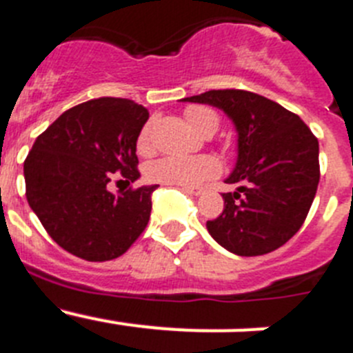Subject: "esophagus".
<instances>
[{
    "instance_id": "1",
    "label": "esophagus",
    "mask_w": 353,
    "mask_h": 353,
    "mask_svg": "<svg viewBox=\"0 0 353 353\" xmlns=\"http://www.w3.org/2000/svg\"><path fill=\"white\" fill-rule=\"evenodd\" d=\"M185 192H189V194H192V196H199V194H203V189H196V187H185Z\"/></svg>"
}]
</instances>
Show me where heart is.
Returning a JSON list of instances; mask_svg holds the SVG:
<instances>
[{"instance_id": "1", "label": "heart", "mask_w": 353, "mask_h": 353, "mask_svg": "<svg viewBox=\"0 0 353 353\" xmlns=\"http://www.w3.org/2000/svg\"><path fill=\"white\" fill-rule=\"evenodd\" d=\"M187 123L203 136H212L219 127V117L205 105H187L183 109ZM136 148L141 155L154 154V121H146L139 130ZM221 173L219 161L212 155L198 157H162L146 166V179L164 185L196 187Z\"/></svg>"}]
</instances>
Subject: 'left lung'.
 Masks as SVG:
<instances>
[{"mask_svg": "<svg viewBox=\"0 0 353 353\" xmlns=\"http://www.w3.org/2000/svg\"><path fill=\"white\" fill-rule=\"evenodd\" d=\"M183 101L223 109L239 130V161L224 210L207 221L210 235L239 256L285 245L304 224L320 182L318 139L295 113L245 90H210Z\"/></svg>", "mask_w": 353, "mask_h": 353, "instance_id": "1", "label": "left lung"}]
</instances>
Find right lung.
Masks as SVG:
<instances>
[{
    "mask_svg": "<svg viewBox=\"0 0 353 353\" xmlns=\"http://www.w3.org/2000/svg\"><path fill=\"white\" fill-rule=\"evenodd\" d=\"M148 109L102 97L65 111L24 161L26 199L56 244L86 261L121 256L145 232L159 185L108 191L139 176L136 141Z\"/></svg>",
    "mask_w": 353,
    "mask_h": 353,
    "instance_id": "right-lung-1",
    "label": "right lung"
}]
</instances>
